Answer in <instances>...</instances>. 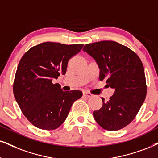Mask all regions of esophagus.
Masks as SVG:
<instances>
[{
	"label": "esophagus",
	"mask_w": 158,
	"mask_h": 158,
	"mask_svg": "<svg viewBox=\"0 0 158 158\" xmlns=\"http://www.w3.org/2000/svg\"><path fill=\"white\" fill-rule=\"evenodd\" d=\"M83 94L84 96H85L86 97H91L93 96L92 94H91V93H89V92H87V91H83Z\"/></svg>",
	"instance_id": "esophagus-1"
}]
</instances>
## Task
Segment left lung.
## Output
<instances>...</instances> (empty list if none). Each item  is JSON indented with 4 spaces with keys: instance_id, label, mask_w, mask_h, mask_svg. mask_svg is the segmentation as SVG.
Listing matches in <instances>:
<instances>
[{
    "instance_id": "obj_1",
    "label": "left lung",
    "mask_w": 158,
    "mask_h": 158,
    "mask_svg": "<svg viewBox=\"0 0 158 158\" xmlns=\"http://www.w3.org/2000/svg\"><path fill=\"white\" fill-rule=\"evenodd\" d=\"M94 58L100 68V80L106 78L115 92L93 116L101 127L115 131L128 125L139 113L147 95L143 64L137 54L114 41L85 44L83 49Z\"/></svg>"
}]
</instances>
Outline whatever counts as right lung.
<instances>
[{
	"instance_id": "right-lung-1",
	"label": "right lung",
	"mask_w": 158,
	"mask_h": 158,
	"mask_svg": "<svg viewBox=\"0 0 158 158\" xmlns=\"http://www.w3.org/2000/svg\"><path fill=\"white\" fill-rule=\"evenodd\" d=\"M83 44H64L47 42L32 47L19 62L13 83L15 98L29 122L42 130L57 129L66 120L82 91H64L53 83L65 75L69 60Z\"/></svg>"
}]
</instances>
